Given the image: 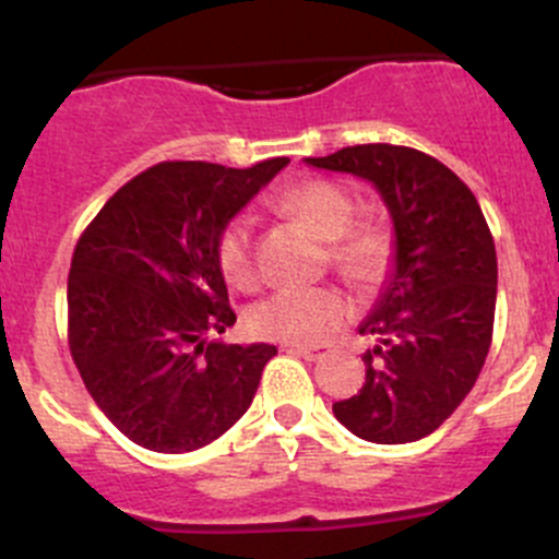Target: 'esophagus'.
<instances>
[{
  "label": "esophagus",
  "mask_w": 559,
  "mask_h": 559,
  "mask_svg": "<svg viewBox=\"0 0 559 559\" xmlns=\"http://www.w3.org/2000/svg\"><path fill=\"white\" fill-rule=\"evenodd\" d=\"M286 352L297 354V357H302V359H311V362L321 357V348H308V346H286Z\"/></svg>",
  "instance_id": "34e87169"
}]
</instances>
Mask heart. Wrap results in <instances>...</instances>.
<instances>
[{
  "mask_svg": "<svg viewBox=\"0 0 559 559\" xmlns=\"http://www.w3.org/2000/svg\"><path fill=\"white\" fill-rule=\"evenodd\" d=\"M281 207L311 227L316 238L330 243V259L341 275L359 289H376L392 264V238L376 224L354 227L357 205L343 186L332 180H300L281 194ZM216 262L235 289L257 284L251 251V218L235 216L224 224L216 240ZM352 313L346 295L335 286L313 289H281L257 302L248 324L259 337L292 346H316L326 341Z\"/></svg>",
  "mask_w": 559,
  "mask_h": 559,
  "instance_id": "1",
  "label": "heart"
}]
</instances>
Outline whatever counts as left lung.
I'll return each mask as SVG.
<instances>
[{"instance_id":"1","label":"left lung","mask_w":559,"mask_h":559,"mask_svg":"<svg viewBox=\"0 0 559 559\" xmlns=\"http://www.w3.org/2000/svg\"><path fill=\"white\" fill-rule=\"evenodd\" d=\"M379 191L392 218V267L359 335L365 384L332 405L370 443L430 436L476 384L492 343L498 257L473 191L432 156L403 145H352L306 159Z\"/></svg>"}]
</instances>
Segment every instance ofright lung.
Returning <instances> with one entry per match:
<instances>
[{"mask_svg":"<svg viewBox=\"0 0 559 559\" xmlns=\"http://www.w3.org/2000/svg\"><path fill=\"white\" fill-rule=\"evenodd\" d=\"M286 165L162 162L121 186L78 240L67 281L72 359L138 447L183 454L216 441L278 354L213 341L235 324L216 240Z\"/></svg>","mask_w":559,"mask_h":559,"instance_id":"1","label":"right lung"}]
</instances>
